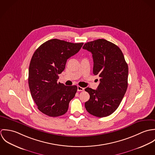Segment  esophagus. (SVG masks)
Listing matches in <instances>:
<instances>
[{
  "label": "esophagus",
  "instance_id": "34e87169",
  "mask_svg": "<svg viewBox=\"0 0 155 155\" xmlns=\"http://www.w3.org/2000/svg\"><path fill=\"white\" fill-rule=\"evenodd\" d=\"M78 91H84V88L78 86Z\"/></svg>",
  "mask_w": 155,
  "mask_h": 155
}]
</instances>
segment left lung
<instances>
[{
    "label": "left lung",
    "mask_w": 155,
    "mask_h": 155,
    "mask_svg": "<svg viewBox=\"0 0 155 155\" xmlns=\"http://www.w3.org/2000/svg\"><path fill=\"white\" fill-rule=\"evenodd\" d=\"M83 49L92 53L93 73L100 78L96 90L85 89L90 95L85 103V108L93 116H108L117 109L127 91L128 64L120 49L105 39L87 42Z\"/></svg>",
    "instance_id": "1"
}]
</instances>
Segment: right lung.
Returning <instances> with one entry per match:
<instances>
[{
	"label": "right lung",
	"instance_id": "add662e5",
	"mask_svg": "<svg viewBox=\"0 0 155 155\" xmlns=\"http://www.w3.org/2000/svg\"><path fill=\"white\" fill-rule=\"evenodd\" d=\"M84 43L73 44L54 39L34 52L28 69V86L38 109L45 114L57 117L65 114L78 87L57 82L67 60L78 53Z\"/></svg>",
	"mask_w": 155,
	"mask_h": 155
}]
</instances>
